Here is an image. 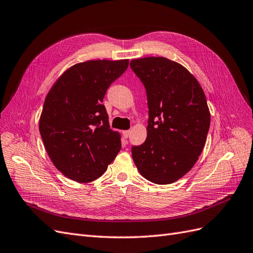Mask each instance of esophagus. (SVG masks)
<instances>
[{
	"label": "esophagus",
	"instance_id": "34e87169",
	"mask_svg": "<svg viewBox=\"0 0 253 253\" xmlns=\"http://www.w3.org/2000/svg\"><path fill=\"white\" fill-rule=\"evenodd\" d=\"M122 134H123V136H124L125 139H127L128 136H129V134H130V131H129V130H124V131L122 132Z\"/></svg>",
	"mask_w": 253,
	"mask_h": 253
}]
</instances>
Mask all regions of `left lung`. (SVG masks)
Instances as JSON below:
<instances>
[{
  "mask_svg": "<svg viewBox=\"0 0 253 253\" xmlns=\"http://www.w3.org/2000/svg\"><path fill=\"white\" fill-rule=\"evenodd\" d=\"M146 89L147 138L132 146L140 174L156 184H169L190 171L203 151L210 111L201 85L181 64L164 57L130 61Z\"/></svg>",
  "mask_w": 253,
  "mask_h": 253,
  "instance_id": "left-lung-1",
  "label": "left lung"
}]
</instances>
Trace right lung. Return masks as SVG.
<instances>
[{
  "label": "right lung",
  "instance_id": "right-lung-1",
  "mask_svg": "<svg viewBox=\"0 0 253 253\" xmlns=\"http://www.w3.org/2000/svg\"><path fill=\"white\" fill-rule=\"evenodd\" d=\"M128 59L76 63L57 79L45 97L39 130L56 169L76 182L102 176L121 150L105 106L107 89L128 68Z\"/></svg>",
  "mask_w": 253,
  "mask_h": 253
}]
</instances>
